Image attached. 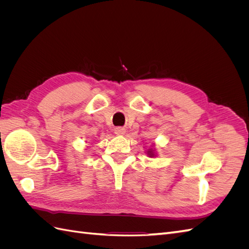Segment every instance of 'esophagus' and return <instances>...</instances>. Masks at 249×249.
<instances>
[{
    "label": "esophagus",
    "mask_w": 249,
    "mask_h": 249,
    "mask_svg": "<svg viewBox=\"0 0 249 249\" xmlns=\"http://www.w3.org/2000/svg\"><path fill=\"white\" fill-rule=\"evenodd\" d=\"M114 133L116 135H124L125 134V130L124 129V127L118 126V127H115V129H114Z\"/></svg>",
    "instance_id": "obj_1"
}]
</instances>
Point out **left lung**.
I'll list each match as a JSON object with an SVG mask.
<instances>
[{"label": "left lung", "mask_w": 249, "mask_h": 249, "mask_svg": "<svg viewBox=\"0 0 249 249\" xmlns=\"http://www.w3.org/2000/svg\"><path fill=\"white\" fill-rule=\"evenodd\" d=\"M145 154H146L147 157H149V158L157 157L158 154H157V150H156V147H155V143H153V145L145 150Z\"/></svg>", "instance_id": "1"}]
</instances>
